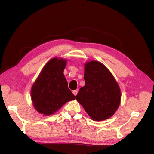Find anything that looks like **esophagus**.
<instances>
[{"mask_svg": "<svg viewBox=\"0 0 154 154\" xmlns=\"http://www.w3.org/2000/svg\"><path fill=\"white\" fill-rule=\"evenodd\" d=\"M72 93H73V94H74V96H76L77 93H78V91H77L76 90H75V91H72Z\"/></svg>", "mask_w": 154, "mask_h": 154, "instance_id": "34e87169", "label": "esophagus"}]
</instances>
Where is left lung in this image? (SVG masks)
Here are the masks:
<instances>
[{
	"label": "left lung",
	"instance_id": "obj_1",
	"mask_svg": "<svg viewBox=\"0 0 154 154\" xmlns=\"http://www.w3.org/2000/svg\"><path fill=\"white\" fill-rule=\"evenodd\" d=\"M85 85L76 96L87 113L94 121L110 118L120 104L121 91L112 74L104 65L92 61L85 65Z\"/></svg>",
	"mask_w": 154,
	"mask_h": 154
}]
</instances>
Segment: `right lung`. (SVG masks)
<instances>
[{"label":"right lung","mask_w":154,"mask_h":154,"mask_svg":"<svg viewBox=\"0 0 154 154\" xmlns=\"http://www.w3.org/2000/svg\"><path fill=\"white\" fill-rule=\"evenodd\" d=\"M66 60L51 59L46 63L31 88V100L40 114H54L67 101L75 99L63 74Z\"/></svg>","instance_id":"1"}]
</instances>
